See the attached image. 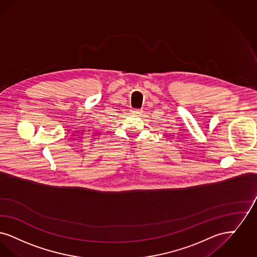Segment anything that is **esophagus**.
<instances>
[{
  "label": "esophagus",
  "instance_id": "esophagus-1",
  "mask_svg": "<svg viewBox=\"0 0 257 257\" xmlns=\"http://www.w3.org/2000/svg\"><path fill=\"white\" fill-rule=\"evenodd\" d=\"M132 112H133L134 114H139V113H141V112H142V109H139V108H134V109H132Z\"/></svg>",
  "mask_w": 257,
  "mask_h": 257
}]
</instances>
